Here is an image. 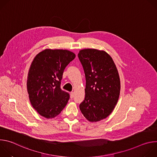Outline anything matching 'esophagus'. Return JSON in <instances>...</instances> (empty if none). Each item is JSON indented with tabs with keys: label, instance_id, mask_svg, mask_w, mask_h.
<instances>
[{
	"label": "esophagus",
	"instance_id": "1",
	"mask_svg": "<svg viewBox=\"0 0 157 157\" xmlns=\"http://www.w3.org/2000/svg\"><path fill=\"white\" fill-rule=\"evenodd\" d=\"M74 96H75L74 93H73V92H71V93H70V98L72 99V98H74Z\"/></svg>",
	"mask_w": 157,
	"mask_h": 157
}]
</instances>
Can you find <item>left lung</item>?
<instances>
[{"label":"left lung","mask_w":157,"mask_h":157,"mask_svg":"<svg viewBox=\"0 0 157 157\" xmlns=\"http://www.w3.org/2000/svg\"><path fill=\"white\" fill-rule=\"evenodd\" d=\"M78 58L86 77L85 98L79 109L87 121L98 122L107 117L117 103L121 91L119 73L105 51L83 49Z\"/></svg>","instance_id":"left-lung-1"}]
</instances>
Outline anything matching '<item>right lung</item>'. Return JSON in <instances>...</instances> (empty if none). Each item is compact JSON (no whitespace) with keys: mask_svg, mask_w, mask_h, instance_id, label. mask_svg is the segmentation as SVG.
Listing matches in <instances>:
<instances>
[{"mask_svg":"<svg viewBox=\"0 0 157 157\" xmlns=\"http://www.w3.org/2000/svg\"><path fill=\"white\" fill-rule=\"evenodd\" d=\"M67 50L45 49L34 58L29 71L27 87L30 103L47 119L59 115L70 99L60 87L64 70L75 58Z\"/></svg>","mask_w":157,"mask_h":157,"instance_id":"obj_1","label":"right lung"}]
</instances>
